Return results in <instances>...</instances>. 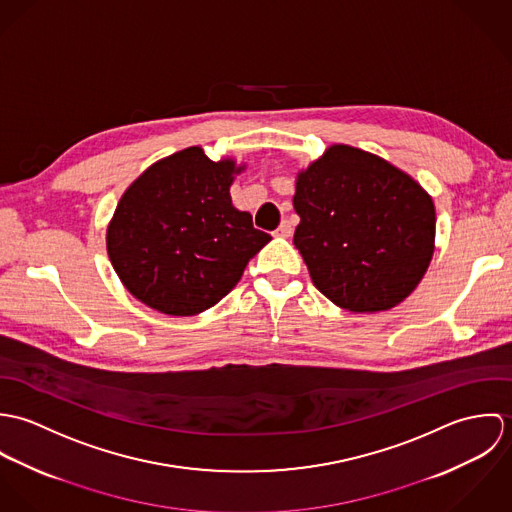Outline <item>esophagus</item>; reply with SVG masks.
I'll return each mask as SVG.
<instances>
[{
    "label": "esophagus",
    "instance_id": "obj_1",
    "mask_svg": "<svg viewBox=\"0 0 512 512\" xmlns=\"http://www.w3.org/2000/svg\"><path fill=\"white\" fill-rule=\"evenodd\" d=\"M293 228L292 222L290 220H282V224L274 230V234L276 236H282V238H288V236H292Z\"/></svg>",
    "mask_w": 512,
    "mask_h": 512
}]
</instances>
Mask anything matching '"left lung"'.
<instances>
[{
  "label": "left lung",
  "instance_id": "8db88e82",
  "mask_svg": "<svg viewBox=\"0 0 512 512\" xmlns=\"http://www.w3.org/2000/svg\"><path fill=\"white\" fill-rule=\"evenodd\" d=\"M293 244L335 305L384 311L414 292L436 238L430 195L388 161L333 146L297 177Z\"/></svg>",
  "mask_w": 512,
  "mask_h": 512
}]
</instances>
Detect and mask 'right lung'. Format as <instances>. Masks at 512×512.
<instances>
[{"label": "right lung", "mask_w": 512, "mask_h": 512, "mask_svg": "<svg viewBox=\"0 0 512 512\" xmlns=\"http://www.w3.org/2000/svg\"><path fill=\"white\" fill-rule=\"evenodd\" d=\"M234 161L189 147L151 165L120 199L108 256L128 292L167 315L213 307L272 238L230 201Z\"/></svg>", "instance_id": "obj_1"}]
</instances>
